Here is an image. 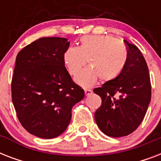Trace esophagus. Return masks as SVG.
Returning <instances> with one entry per match:
<instances>
[{
    "label": "esophagus",
    "mask_w": 161,
    "mask_h": 161,
    "mask_svg": "<svg viewBox=\"0 0 161 161\" xmlns=\"http://www.w3.org/2000/svg\"><path fill=\"white\" fill-rule=\"evenodd\" d=\"M84 93H85L86 96H88L93 93V91L91 90V89H84Z\"/></svg>",
    "instance_id": "esophagus-1"
}]
</instances>
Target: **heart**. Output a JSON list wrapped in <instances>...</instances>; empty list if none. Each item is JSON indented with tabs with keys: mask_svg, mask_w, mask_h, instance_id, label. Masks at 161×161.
Returning <instances> with one entry per match:
<instances>
[{
	"mask_svg": "<svg viewBox=\"0 0 161 161\" xmlns=\"http://www.w3.org/2000/svg\"><path fill=\"white\" fill-rule=\"evenodd\" d=\"M128 58L125 44L106 35L83 36L79 47H69L63 53V63L71 75H76L88 61V68L75 78L76 83L83 88L93 86L98 78L102 82L116 79L125 69Z\"/></svg>",
	"mask_w": 161,
	"mask_h": 161,
	"instance_id": "heart-1",
	"label": "heart"
}]
</instances>
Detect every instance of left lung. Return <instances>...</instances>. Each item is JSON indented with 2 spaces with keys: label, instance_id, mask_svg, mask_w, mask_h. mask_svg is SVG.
Listing matches in <instances>:
<instances>
[{
  "label": "left lung",
  "instance_id": "obj_1",
  "mask_svg": "<svg viewBox=\"0 0 161 161\" xmlns=\"http://www.w3.org/2000/svg\"><path fill=\"white\" fill-rule=\"evenodd\" d=\"M126 44L129 58L116 79L106 82L93 92L102 98L95 112L96 124L110 137H123L141 124L151 99V84L147 63L137 47Z\"/></svg>",
  "mask_w": 161,
  "mask_h": 161
}]
</instances>
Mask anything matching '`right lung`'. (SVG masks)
<instances>
[{
  "mask_svg": "<svg viewBox=\"0 0 161 161\" xmlns=\"http://www.w3.org/2000/svg\"><path fill=\"white\" fill-rule=\"evenodd\" d=\"M69 44L63 37H42L16 56L12 103L21 125L36 137L53 139L63 134L72 108L84 98V90L72 80L63 63Z\"/></svg>",
  "mask_w": 161,
  "mask_h": 161,
  "instance_id": "right-lung-1",
  "label": "right lung"
}]
</instances>
